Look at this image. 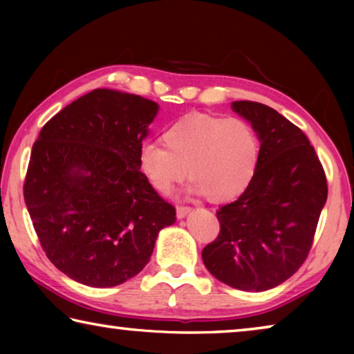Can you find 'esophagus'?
<instances>
[{
    "instance_id": "obj_1",
    "label": "esophagus",
    "mask_w": 354,
    "mask_h": 354,
    "mask_svg": "<svg viewBox=\"0 0 354 354\" xmlns=\"http://www.w3.org/2000/svg\"><path fill=\"white\" fill-rule=\"evenodd\" d=\"M190 211H192V207H190V206H178V207H176V215H178V218H184L185 215H187Z\"/></svg>"
}]
</instances>
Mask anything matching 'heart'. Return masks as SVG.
<instances>
[{
	"label": "heart",
	"instance_id": "1",
	"mask_svg": "<svg viewBox=\"0 0 354 354\" xmlns=\"http://www.w3.org/2000/svg\"><path fill=\"white\" fill-rule=\"evenodd\" d=\"M164 147L143 143L139 169L159 194H169L189 169L192 190L212 201H230L250 187L259 165L261 143L242 118L206 113L184 117L162 134Z\"/></svg>",
	"mask_w": 354,
	"mask_h": 354
}]
</instances>
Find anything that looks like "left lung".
<instances>
[{"label": "left lung", "instance_id": "1", "mask_svg": "<svg viewBox=\"0 0 354 354\" xmlns=\"http://www.w3.org/2000/svg\"><path fill=\"white\" fill-rule=\"evenodd\" d=\"M261 142L250 187L217 211L220 232L203 248L212 277L245 292L284 283L306 261L328 185L306 134L272 107L234 101Z\"/></svg>", "mask_w": 354, "mask_h": 354}]
</instances>
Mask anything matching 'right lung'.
Returning a JSON list of instances; mask_svg holds the SVG:
<instances>
[{"label":"right lung","mask_w":354,"mask_h":354,"mask_svg":"<svg viewBox=\"0 0 354 354\" xmlns=\"http://www.w3.org/2000/svg\"><path fill=\"white\" fill-rule=\"evenodd\" d=\"M158 103L95 88L56 113L35 140L23 185L41 248L68 278L113 287L147 266L176 211L139 169Z\"/></svg>","instance_id":"obj_1"}]
</instances>
